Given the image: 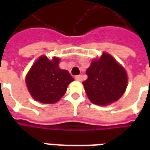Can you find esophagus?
<instances>
[{
  "instance_id": "obj_1",
  "label": "esophagus",
  "mask_w": 150,
  "mask_h": 150,
  "mask_svg": "<svg viewBox=\"0 0 150 150\" xmlns=\"http://www.w3.org/2000/svg\"><path fill=\"white\" fill-rule=\"evenodd\" d=\"M75 79L78 80V81H82L83 80V76L82 75H77V76H75Z\"/></svg>"
}]
</instances>
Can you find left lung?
<instances>
[{
  "label": "left lung",
  "mask_w": 150,
  "mask_h": 150,
  "mask_svg": "<svg viewBox=\"0 0 150 150\" xmlns=\"http://www.w3.org/2000/svg\"><path fill=\"white\" fill-rule=\"evenodd\" d=\"M86 74L88 79L83 84L93 104L100 106L110 104L118 100L125 91L127 73L109 54L103 53L100 59H94Z\"/></svg>",
  "instance_id": "left-lung-1"
}]
</instances>
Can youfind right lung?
Returning a JSON list of instances; mask_svg holds the SVG:
<instances>
[{"label":"right lung","instance_id":"right-lung-1","mask_svg":"<svg viewBox=\"0 0 150 150\" xmlns=\"http://www.w3.org/2000/svg\"><path fill=\"white\" fill-rule=\"evenodd\" d=\"M60 59L39 57L25 77L26 86L34 100L42 104H54L62 97L74 79L67 71L59 68Z\"/></svg>","mask_w":150,"mask_h":150}]
</instances>
